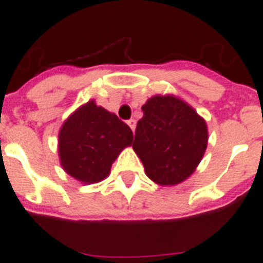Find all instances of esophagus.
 <instances>
[{
    "label": "esophagus",
    "instance_id": "1",
    "mask_svg": "<svg viewBox=\"0 0 263 263\" xmlns=\"http://www.w3.org/2000/svg\"><path fill=\"white\" fill-rule=\"evenodd\" d=\"M127 125H129L130 129L133 130V132L136 130V120H133V119L129 120V121H127Z\"/></svg>",
    "mask_w": 263,
    "mask_h": 263
}]
</instances>
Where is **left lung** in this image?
I'll return each mask as SVG.
<instances>
[{
  "mask_svg": "<svg viewBox=\"0 0 263 263\" xmlns=\"http://www.w3.org/2000/svg\"><path fill=\"white\" fill-rule=\"evenodd\" d=\"M133 148L146 175L160 185L187 179L207 147L206 122L175 96H154L142 107Z\"/></svg>",
  "mask_w": 263,
  "mask_h": 263,
  "instance_id": "obj_1",
  "label": "left lung"
}]
</instances>
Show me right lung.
<instances>
[{"label":"right lung","instance_id":"right-lung-1","mask_svg":"<svg viewBox=\"0 0 263 263\" xmlns=\"http://www.w3.org/2000/svg\"><path fill=\"white\" fill-rule=\"evenodd\" d=\"M133 142V132L115 113L88 102L60 130V160L70 176L86 184L102 181L119 154Z\"/></svg>","mask_w":263,"mask_h":263}]
</instances>
